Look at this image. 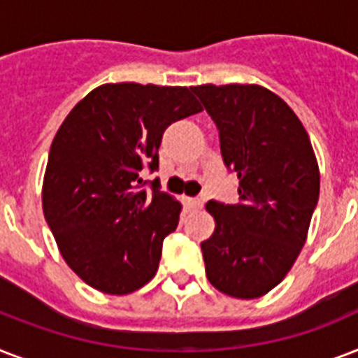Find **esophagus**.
Listing matches in <instances>:
<instances>
[{"instance_id":"obj_1","label":"esophagus","mask_w":358,"mask_h":358,"mask_svg":"<svg viewBox=\"0 0 358 358\" xmlns=\"http://www.w3.org/2000/svg\"><path fill=\"white\" fill-rule=\"evenodd\" d=\"M184 206L185 210H199V208L202 206L201 201H196V199H187V196H184Z\"/></svg>"}]
</instances>
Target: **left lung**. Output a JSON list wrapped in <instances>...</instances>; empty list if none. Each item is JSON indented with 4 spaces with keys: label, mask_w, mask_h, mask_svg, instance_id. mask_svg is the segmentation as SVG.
I'll use <instances>...</instances> for the list:
<instances>
[{
    "label": "left lung",
    "mask_w": 358,
    "mask_h": 358,
    "mask_svg": "<svg viewBox=\"0 0 358 358\" xmlns=\"http://www.w3.org/2000/svg\"><path fill=\"white\" fill-rule=\"evenodd\" d=\"M191 91L219 128L224 165L238 174L239 202L210 201L213 234L202 241L206 277L236 299H258L288 275L308 236L320 167L294 109L256 83Z\"/></svg>",
    "instance_id": "1"
}]
</instances>
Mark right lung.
<instances>
[{"label":"right lung","mask_w":358,"mask_h":358,"mask_svg":"<svg viewBox=\"0 0 358 358\" xmlns=\"http://www.w3.org/2000/svg\"><path fill=\"white\" fill-rule=\"evenodd\" d=\"M201 111L187 87L124 81L92 89L59 126L42 210L61 256L91 288L126 295L154 278L182 204L157 182L141 189V173L157 169L167 126Z\"/></svg>","instance_id":"add662e5"}]
</instances>
